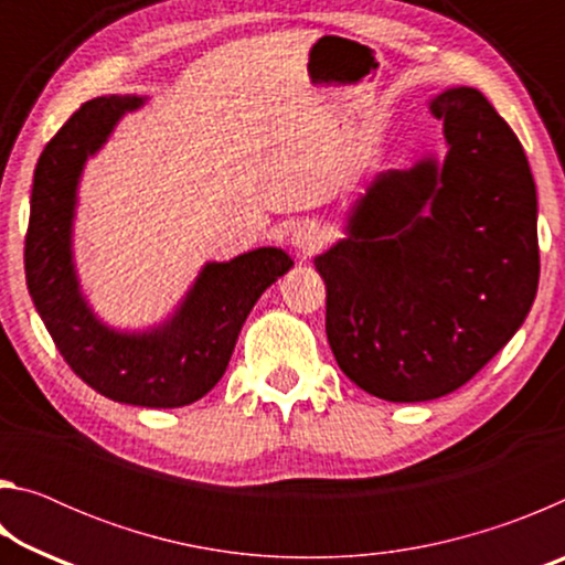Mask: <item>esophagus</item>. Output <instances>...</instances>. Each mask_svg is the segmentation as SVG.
<instances>
[{
    "label": "esophagus",
    "instance_id": "34e87169",
    "mask_svg": "<svg viewBox=\"0 0 565 565\" xmlns=\"http://www.w3.org/2000/svg\"><path fill=\"white\" fill-rule=\"evenodd\" d=\"M291 244L299 248L301 254H313V252H319L323 244V232L317 222H301L294 228Z\"/></svg>",
    "mask_w": 565,
    "mask_h": 565
}]
</instances>
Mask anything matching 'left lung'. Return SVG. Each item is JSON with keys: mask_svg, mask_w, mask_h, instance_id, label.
<instances>
[{"mask_svg": "<svg viewBox=\"0 0 565 565\" xmlns=\"http://www.w3.org/2000/svg\"><path fill=\"white\" fill-rule=\"evenodd\" d=\"M444 167L381 171L349 238L317 259L327 337L353 384L386 401H431L471 381L531 311L541 256L523 147L478 89L431 102Z\"/></svg>", "mask_w": 565, "mask_h": 565, "instance_id": "1", "label": "left lung"}]
</instances>
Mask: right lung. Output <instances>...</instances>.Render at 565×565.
<instances>
[{"label":"right lung","mask_w":565,"mask_h":565,"mask_svg":"<svg viewBox=\"0 0 565 565\" xmlns=\"http://www.w3.org/2000/svg\"><path fill=\"white\" fill-rule=\"evenodd\" d=\"M139 104V97L82 104L44 147L34 169L24 271L46 331L84 384L119 404L177 408L216 386L248 311L294 262L269 246L226 264H206L177 317L141 337L117 333L94 319L72 266L76 179L121 114Z\"/></svg>","instance_id":"obj_1"}]
</instances>
